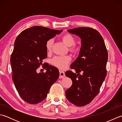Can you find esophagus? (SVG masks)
Returning a JSON list of instances; mask_svg holds the SVG:
<instances>
[{
	"instance_id": "esophagus-1",
	"label": "esophagus",
	"mask_w": 122,
	"mask_h": 122,
	"mask_svg": "<svg viewBox=\"0 0 122 122\" xmlns=\"http://www.w3.org/2000/svg\"><path fill=\"white\" fill-rule=\"evenodd\" d=\"M66 76L65 73L64 72L60 71V76H59V78L60 79H62L64 78V77Z\"/></svg>"
}]
</instances>
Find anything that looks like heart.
I'll return each mask as SVG.
<instances>
[{
	"instance_id": "1",
	"label": "heart",
	"mask_w": 122,
	"mask_h": 122,
	"mask_svg": "<svg viewBox=\"0 0 122 122\" xmlns=\"http://www.w3.org/2000/svg\"><path fill=\"white\" fill-rule=\"evenodd\" d=\"M63 42L65 43L66 45L69 46H71V50L73 51H75L77 50V48L74 45L76 43V39L73 36L71 35L70 33H66L63 35L62 37ZM53 45V39H50L48 40L46 42V50L48 52H50L51 50L52 46ZM74 46H73V45ZM71 60V57L68 56H56L52 59L51 63L52 64L56 66L58 68L61 69H65L68 66V64Z\"/></svg>"
}]
</instances>
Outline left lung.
Masks as SVG:
<instances>
[{
	"mask_svg": "<svg viewBox=\"0 0 122 122\" xmlns=\"http://www.w3.org/2000/svg\"><path fill=\"white\" fill-rule=\"evenodd\" d=\"M68 31L80 38L81 46L79 56L71 65L76 73L66 72V76L72 81L66 95L72 104L83 107L91 102L99 92L107 76L108 53L104 41L97 30L80 27Z\"/></svg>",
	"mask_w": 122,
	"mask_h": 122,
	"instance_id": "1",
	"label": "left lung"
}]
</instances>
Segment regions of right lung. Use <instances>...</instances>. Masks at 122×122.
Returning <instances> with one entry per match:
<instances>
[{
    "label": "right lung",
    "instance_id": "obj_1",
    "mask_svg": "<svg viewBox=\"0 0 122 122\" xmlns=\"http://www.w3.org/2000/svg\"><path fill=\"white\" fill-rule=\"evenodd\" d=\"M62 31L34 26L22 31L15 40L10 58L12 80L19 95L28 103L36 104L45 100L58 79L59 72L55 66H45V73L36 70L47 57L46 41Z\"/></svg>",
    "mask_w": 122,
    "mask_h": 122
}]
</instances>
